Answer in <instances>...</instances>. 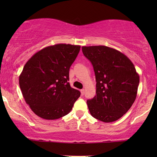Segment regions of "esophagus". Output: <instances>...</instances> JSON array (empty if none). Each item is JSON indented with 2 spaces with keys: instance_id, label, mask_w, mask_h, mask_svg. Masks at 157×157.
<instances>
[{
  "instance_id": "1",
  "label": "esophagus",
  "mask_w": 157,
  "mask_h": 157,
  "mask_svg": "<svg viewBox=\"0 0 157 157\" xmlns=\"http://www.w3.org/2000/svg\"><path fill=\"white\" fill-rule=\"evenodd\" d=\"M84 89H81V95H83V94H84Z\"/></svg>"
}]
</instances>
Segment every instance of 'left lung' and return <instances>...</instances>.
I'll return each mask as SVG.
<instances>
[{"mask_svg":"<svg viewBox=\"0 0 157 157\" xmlns=\"http://www.w3.org/2000/svg\"><path fill=\"white\" fill-rule=\"evenodd\" d=\"M83 55L93 65L96 96L87 101L91 116L105 123L118 120L136 98L139 75L131 60L105 46H83Z\"/></svg>","mask_w":157,"mask_h":157,"instance_id":"obj_1","label":"left lung"}]
</instances>
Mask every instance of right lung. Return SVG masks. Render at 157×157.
Listing matches in <instances>:
<instances>
[{
  "label": "right lung",
  "mask_w": 157,
  "mask_h": 157,
  "mask_svg": "<svg viewBox=\"0 0 157 157\" xmlns=\"http://www.w3.org/2000/svg\"><path fill=\"white\" fill-rule=\"evenodd\" d=\"M80 48L66 44L47 46L25 64L19 85L25 102L38 117L55 120L71 111L81 93L71 87L69 69Z\"/></svg>",
  "instance_id": "right-lung-1"
}]
</instances>
